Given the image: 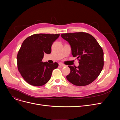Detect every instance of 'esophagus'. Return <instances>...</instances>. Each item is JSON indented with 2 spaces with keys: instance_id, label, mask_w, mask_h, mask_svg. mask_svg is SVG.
I'll return each mask as SVG.
<instances>
[{
  "instance_id": "obj_1",
  "label": "esophagus",
  "mask_w": 120,
  "mask_h": 120,
  "mask_svg": "<svg viewBox=\"0 0 120 120\" xmlns=\"http://www.w3.org/2000/svg\"><path fill=\"white\" fill-rule=\"evenodd\" d=\"M59 65L60 67H66V65H64V64H62V63H59Z\"/></svg>"
}]
</instances>
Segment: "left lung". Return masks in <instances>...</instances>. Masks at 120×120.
Segmentation results:
<instances>
[{"mask_svg": "<svg viewBox=\"0 0 120 120\" xmlns=\"http://www.w3.org/2000/svg\"><path fill=\"white\" fill-rule=\"evenodd\" d=\"M61 37L67 41L71 48L73 57H77L79 66H68L70 73L67 80L74 85L85 86L95 80L104 67V52L102 48L91 34L79 32L62 34Z\"/></svg>", "mask_w": 120, "mask_h": 120, "instance_id": "1", "label": "left lung"}]
</instances>
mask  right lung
<instances>
[{
    "instance_id": "1",
    "label": "right lung",
    "mask_w": 120,
    "mask_h": 120,
    "mask_svg": "<svg viewBox=\"0 0 120 120\" xmlns=\"http://www.w3.org/2000/svg\"><path fill=\"white\" fill-rule=\"evenodd\" d=\"M60 34H34L22 43L17 55V68L21 76L27 82L34 86L46 84L51 77L53 70L58 64L42 62L44 53L52 52L53 42Z\"/></svg>"
}]
</instances>
